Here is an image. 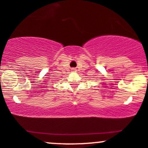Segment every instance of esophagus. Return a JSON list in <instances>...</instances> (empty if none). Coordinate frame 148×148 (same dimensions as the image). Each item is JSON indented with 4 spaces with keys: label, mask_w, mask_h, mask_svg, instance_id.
<instances>
[{
    "label": "esophagus",
    "mask_w": 148,
    "mask_h": 148,
    "mask_svg": "<svg viewBox=\"0 0 148 148\" xmlns=\"http://www.w3.org/2000/svg\"><path fill=\"white\" fill-rule=\"evenodd\" d=\"M76 71H77V70H76L75 68H72V71H74V72H75Z\"/></svg>",
    "instance_id": "obj_1"
}]
</instances>
